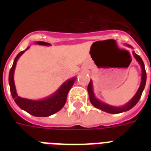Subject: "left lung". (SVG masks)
I'll return each mask as SVG.
<instances>
[{"instance_id":"obj_1","label":"left lung","mask_w":151,"mask_h":151,"mask_svg":"<svg viewBox=\"0 0 151 151\" xmlns=\"http://www.w3.org/2000/svg\"><path fill=\"white\" fill-rule=\"evenodd\" d=\"M127 45L129 46V47H131L129 45ZM133 55L135 57V59H136V61L139 63L141 69H142V78H141L140 86H139L138 91L136 93V95L134 96L133 98L129 101V103H126L124 106H123L117 107V106H113L108 105L106 103H103V102L99 101V99H97L96 97L95 96L93 89H92V81H90L89 84L88 85V95H89L90 102H91L92 105L94 106L95 107L98 108L99 110L105 111L106 113H110V114H119V113H122L124 112V111H127V110H129L130 109L133 107L134 106H136V103H138L139 100L140 99V97L142 96L143 89L145 88L146 81H147V73H146L144 63H143V61L141 59V57L136 54L135 52H133Z\"/></svg>"}]
</instances>
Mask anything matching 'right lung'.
<instances>
[{
  "label": "right lung",
  "instance_id": "add662e5",
  "mask_svg": "<svg viewBox=\"0 0 151 151\" xmlns=\"http://www.w3.org/2000/svg\"><path fill=\"white\" fill-rule=\"evenodd\" d=\"M36 44L40 45H50L49 43L44 42V41H37ZM29 48V47H28L26 50L20 52L14 59V63L10 70L9 77H8L11 94L15 100V103L22 110L27 111L29 114L35 116V117H48L50 115L54 114L55 113L58 112L63 107V106L66 103L67 94L75 82L76 78H71L70 80L65 81L54 94L46 99H41V100H32V99H25V98L19 96L16 92L15 82H14V71H15V65L19 58Z\"/></svg>",
  "mask_w": 151,
  "mask_h": 151
}]
</instances>
